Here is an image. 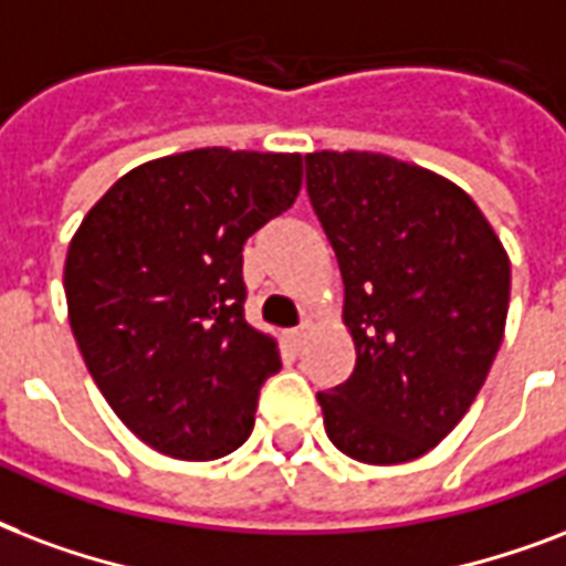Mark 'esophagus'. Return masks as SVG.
Segmentation results:
<instances>
[{
	"mask_svg": "<svg viewBox=\"0 0 566 566\" xmlns=\"http://www.w3.org/2000/svg\"><path fill=\"white\" fill-rule=\"evenodd\" d=\"M306 327H310V324H301V327H295V331L286 333V343L292 345V352H301V345H304V339H306Z\"/></svg>",
	"mask_w": 566,
	"mask_h": 566,
	"instance_id": "34e87169",
	"label": "esophagus"
}]
</instances>
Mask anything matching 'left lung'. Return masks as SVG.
Listing matches in <instances>:
<instances>
[{
	"instance_id": "1",
	"label": "left lung",
	"mask_w": 566,
	"mask_h": 566,
	"mask_svg": "<svg viewBox=\"0 0 566 566\" xmlns=\"http://www.w3.org/2000/svg\"><path fill=\"white\" fill-rule=\"evenodd\" d=\"M306 191L343 271L352 378L318 392L324 431L360 463L422 458L488 380L511 262L472 197L384 153H306Z\"/></svg>"
}]
</instances>
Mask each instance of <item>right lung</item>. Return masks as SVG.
I'll list each match as a JSON object with an SVG mask.
<instances>
[{
    "label": "right lung",
    "mask_w": 566,
    "mask_h": 566,
    "mask_svg": "<svg viewBox=\"0 0 566 566\" xmlns=\"http://www.w3.org/2000/svg\"><path fill=\"white\" fill-rule=\"evenodd\" d=\"M297 153L203 147L144 161L78 223L64 262L70 327L120 422L179 461H214L253 431L280 369L244 322L242 248L295 203Z\"/></svg>",
    "instance_id": "add662e5"
}]
</instances>
